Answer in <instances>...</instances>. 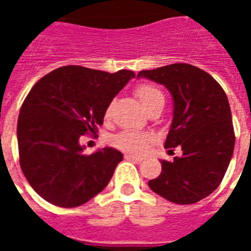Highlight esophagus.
I'll return each mask as SVG.
<instances>
[{
	"label": "esophagus",
	"mask_w": 251,
	"mask_h": 251,
	"mask_svg": "<svg viewBox=\"0 0 251 251\" xmlns=\"http://www.w3.org/2000/svg\"><path fill=\"white\" fill-rule=\"evenodd\" d=\"M126 160H131V161H137V163H140L142 161L144 158L141 156H136V154H125Z\"/></svg>",
	"instance_id": "obj_1"
}]
</instances>
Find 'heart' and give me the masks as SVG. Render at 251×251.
I'll list each match as a JSON object with an SVG mask.
<instances>
[{"instance_id":"heart-1","label":"heart","mask_w":251,"mask_h":251,"mask_svg":"<svg viewBox=\"0 0 251 251\" xmlns=\"http://www.w3.org/2000/svg\"><path fill=\"white\" fill-rule=\"evenodd\" d=\"M136 97L138 98V100L141 102V104L144 106V109L147 110L148 113H149L151 110L156 109V107H163L164 103H165V97H164L163 91L158 87H156V86L148 84V83L140 84V86L136 88ZM110 110H111V107L109 106L107 110H106V114H104L106 115V118H109L110 117ZM149 140H151V138H149L148 134L126 130L113 137L111 144H113L115 148H118L121 151H125V152L141 153L148 145Z\"/></svg>"}]
</instances>
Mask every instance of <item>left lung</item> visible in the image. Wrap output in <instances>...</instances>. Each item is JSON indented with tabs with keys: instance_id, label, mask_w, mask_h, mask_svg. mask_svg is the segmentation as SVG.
Wrapping results in <instances>:
<instances>
[{
	"instance_id": "1",
	"label": "left lung",
	"mask_w": 251,
	"mask_h": 251,
	"mask_svg": "<svg viewBox=\"0 0 251 251\" xmlns=\"http://www.w3.org/2000/svg\"><path fill=\"white\" fill-rule=\"evenodd\" d=\"M138 77L164 84L174 98V120L165 148L183 151L161 161V174L148 184L177 204H194L221 184L231 160L235 134L226 93L210 74L187 63L144 70Z\"/></svg>"
}]
</instances>
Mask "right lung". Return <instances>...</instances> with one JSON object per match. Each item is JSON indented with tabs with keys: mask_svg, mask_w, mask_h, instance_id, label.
I'll list each match as a JSON object with an SVG mask.
<instances>
[{
	"mask_svg": "<svg viewBox=\"0 0 251 251\" xmlns=\"http://www.w3.org/2000/svg\"><path fill=\"white\" fill-rule=\"evenodd\" d=\"M136 74L60 67L32 87L17 122L20 167L30 187L59 207H77L109 184L122 153L84 154L79 140L95 134L111 100Z\"/></svg>",
	"mask_w": 251,
	"mask_h": 251,
	"instance_id": "right-lung-1",
	"label": "right lung"
}]
</instances>
